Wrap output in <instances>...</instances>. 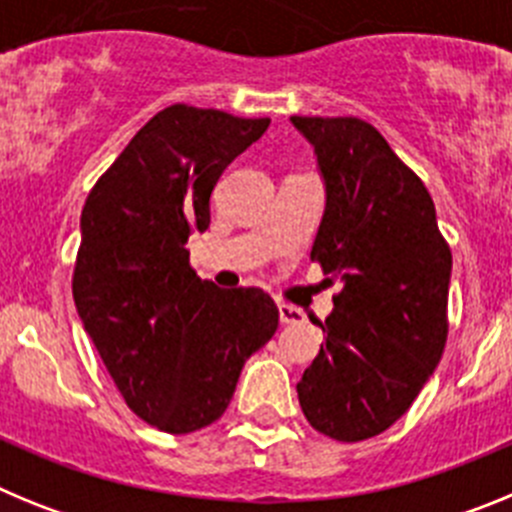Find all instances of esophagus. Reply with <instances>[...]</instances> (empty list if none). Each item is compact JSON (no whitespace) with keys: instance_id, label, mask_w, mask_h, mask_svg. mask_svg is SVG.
Returning a JSON list of instances; mask_svg holds the SVG:
<instances>
[{"instance_id":"obj_1","label":"esophagus","mask_w":512,"mask_h":512,"mask_svg":"<svg viewBox=\"0 0 512 512\" xmlns=\"http://www.w3.org/2000/svg\"><path fill=\"white\" fill-rule=\"evenodd\" d=\"M279 320H282L284 325H302L305 323V315H302V310H297V307L279 305Z\"/></svg>"}]
</instances>
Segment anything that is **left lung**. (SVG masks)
Here are the masks:
<instances>
[{
    "label": "left lung",
    "mask_w": 512,
    "mask_h": 512,
    "mask_svg": "<svg viewBox=\"0 0 512 512\" xmlns=\"http://www.w3.org/2000/svg\"><path fill=\"white\" fill-rule=\"evenodd\" d=\"M318 158L310 259L341 284L297 397L315 431L364 441L408 413L446 346L451 251L418 176L359 117H289Z\"/></svg>",
    "instance_id": "1"
}]
</instances>
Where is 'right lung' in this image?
<instances>
[{"instance_id":"obj_1","label":"right lung","mask_w":512,"mask_h":512,"mask_svg":"<svg viewBox=\"0 0 512 512\" xmlns=\"http://www.w3.org/2000/svg\"><path fill=\"white\" fill-rule=\"evenodd\" d=\"M174 104L138 130L81 210L74 302L128 408L166 433L215 423L279 325L264 289H220L189 266L230 161L269 128Z\"/></svg>"}]
</instances>
